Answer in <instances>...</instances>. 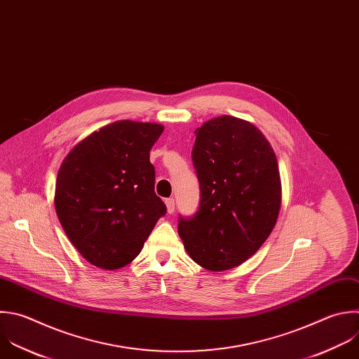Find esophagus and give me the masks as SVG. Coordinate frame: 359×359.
<instances>
[{
	"label": "esophagus",
	"instance_id": "34e87169",
	"mask_svg": "<svg viewBox=\"0 0 359 359\" xmlns=\"http://www.w3.org/2000/svg\"><path fill=\"white\" fill-rule=\"evenodd\" d=\"M165 203H166V207H168V212L172 214L175 211V198H166Z\"/></svg>",
	"mask_w": 359,
	"mask_h": 359
}]
</instances>
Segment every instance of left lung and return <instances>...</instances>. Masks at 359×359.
I'll list each match as a JSON object with an SVG mask.
<instances>
[{
  "label": "left lung",
  "instance_id": "left-lung-1",
  "mask_svg": "<svg viewBox=\"0 0 359 359\" xmlns=\"http://www.w3.org/2000/svg\"><path fill=\"white\" fill-rule=\"evenodd\" d=\"M200 207L179 217L190 258L219 272L250 259L271 235L282 203L276 155L251 123L221 115L194 131Z\"/></svg>",
  "mask_w": 359,
  "mask_h": 359
}]
</instances>
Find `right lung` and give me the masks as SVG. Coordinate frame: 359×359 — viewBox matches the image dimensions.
I'll return each mask as SVG.
<instances>
[{"label": "right lung", "mask_w": 359, "mask_h": 359, "mask_svg": "<svg viewBox=\"0 0 359 359\" xmlns=\"http://www.w3.org/2000/svg\"><path fill=\"white\" fill-rule=\"evenodd\" d=\"M162 133L159 124L116 121L65 158L55 208L70 243L90 264L108 271L128 265L166 214L149 162Z\"/></svg>", "instance_id": "add662e5"}]
</instances>
